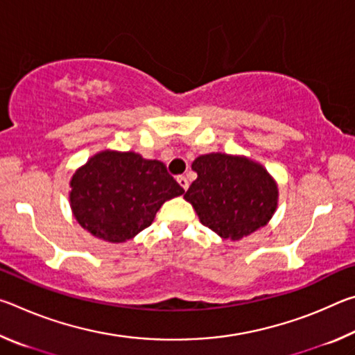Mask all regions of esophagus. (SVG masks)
<instances>
[{
  "mask_svg": "<svg viewBox=\"0 0 355 355\" xmlns=\"http://www.w3.org/2000/svg\"><path fill=\"white\" fill-rule=\"evenodd\" d=\"M177 182L180 183V186H182V188L186 191L189 188V182H188V178H186L184 175H178L177 177Z\"/></svg>",
  "mask_w": 355,
  "mask_h": 355,
  "instance_id": "esophagus-1",
  "label": "esophagus"
}]
</instances>
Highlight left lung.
<instances>
[{
  "label": "left lung",
  "mask_w": 355,
  "mask_h": 355,
  "mask_svg": "<svg viewBox=\"0 0 355 355\" xmlns=\"http://www.w3.org/2000/svg\"><path fill=\"white\" fill-rule=\"evenodd\" d=\"M197 180L184 199L205 227L225 239H241L266 225L277 207V186L260 164L224 153L192 163Z\"/></svg>",
  "instance_id": "1"
}]
</instances>
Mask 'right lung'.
Segmentation results:
<instances>
[{"label":"right lung","instance_id":"1","mask_svg":"<svg viewBox=\"0 0 355 355\" xmlns=\"http://www.w3.org/2000/svg\"><path fill=\"white\" fill-rule=\"evenodd\" d=\"M70 203L76 220L94 236L123 243L152 224L166 200L184 189L156 159L101 152L75 172Z\"/></svg>","mask_w":355,"mask_h":355}]
</instances>
